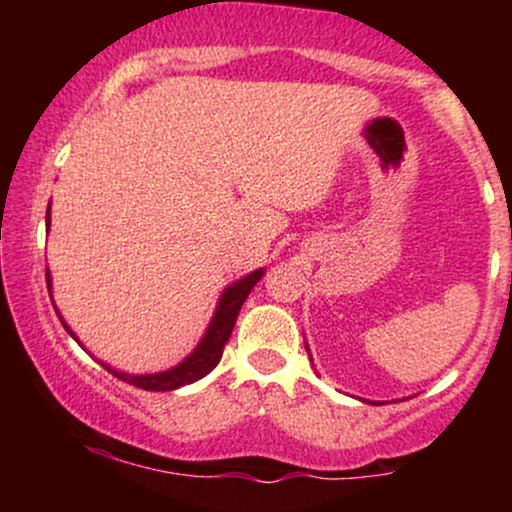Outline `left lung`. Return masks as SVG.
<instances>
[{"instance_id": "left-lung-1", "label": "left lung", "mask_w": 512, "mask_h": 512, "mask_svg": "<svg viewBox=\"0 0 512 512\" xmlns=\"http://www.w3.org/2000/svg\"><path fill=\"white\" fill-rule=\"evenodd\" d=\"M305 349H308V346H305ZM370 404H378V402H370Z\"/></svg>"}]
</instances>
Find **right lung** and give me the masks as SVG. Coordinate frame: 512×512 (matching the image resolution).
<instances>
[{"instance_id": "right-lung-1", "label": "right lung", "mask_w": 512, "mask_h": 512, "mask_svg": "<svg viewBox=\"0 0 512 512\" xmlns=\"http://www.w3.org/2000/svg\"><path fill=\"white\" fill-rule=\"evenodd\" d=\"M45 221H48V226H50V207H48V216H45ZM262 274H264V269H255V272L243 276V279H238L236 284H231L226 291L221 293L219 305H216V313H214V317H211L202 342H199L197 349L192 351L185 361L178 363L175 368L163 370V373H151V375H129V373H120V370L105 366V363H101V366L108 370V373H113L115 378L125 380V383L134 385V387H142V390H151V392L178 390V387H182V385H190V383H195V380L204 378V375L211 373V370L219 366L223 346H226L233 327H236V317L240 313V308H243L248 293L255 289L257 281L262 279ZM45 276H48V291H50L52 289L50 272ZM62 325H64V330H67L76 339V334L69 330L67 322L62 320ZM76 342H79V339H76Z\"/></svg>"}]
</instances>
